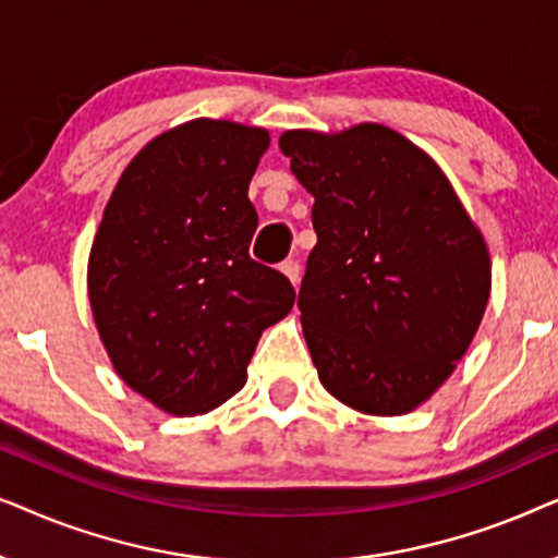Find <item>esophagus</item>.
Wrapping results in <instances>:
<instances>
[{
    "label": "esophagus",
    "mask_w": 558,
    "mask_h": 558,
    "mask_svg": "<svg viewBox=\"0 0 558 558\" xmlns=\"http://www.w3.org/2000/svg\"><path fill=\"white\" fill-rule=\"evenodd\" d=\"M281 271L287 274L289 281H292L294 287L300 284V277H302V266H300V262H296V258H289V262L281 264Z\"/></svg>",
    "instance_id": "34e87169"
}]
</instances>
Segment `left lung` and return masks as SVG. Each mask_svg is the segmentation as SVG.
Returning a JSON list of instances; mask_svg holds the SVG:
<instances>
[{
	"label": "left lung",
	"instance_id": "1",
	"mask_svg": "<svg viewBox=\"0 0 558 558\" xmlns=\"http://www.w3.org/2000/svg\"><path fill=\"white\" fill-rule=\"evenodd\" d=\"M279 147L315 195L296 307L319 380L363 414H407L475 338L490 296L483 235L434 159L393 129L287 132Z\"/></svg>",
	"mask_w": 558,
	"mask_h": 558
}]
</instances>
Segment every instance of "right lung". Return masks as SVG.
<instances>
[{
	"mask_svg": "<svg viewBox=\"0 0 558 558\" xmlns=\"http://www.w3.org/2000/svg\"><path fill=\"white\" fill-rule=\"evenodd\" d=\"M264 129L195 119L159 134L121 174L88 262V296L113 368L178 416L205 414L246 384L258 335L294 287L251 258L248 182Z\"/></svg>",
	"mask_w": 558,
	"mask_h": 558,
	"instance_id": "add662e5",
	"label": "right lung"
}]
</instances>
